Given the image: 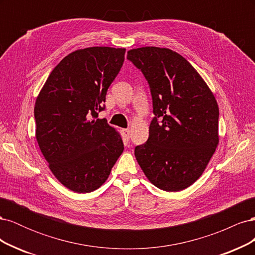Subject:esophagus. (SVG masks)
Instances as JSON below:
<instances>
[{"instance_id": "esophagus-1", "label": "esophagus", "mask_w": 255, "mask_h": 255, "mask_svg": "<svg viewBox=\"0 0 255 255\" xmlns=\"http://www.w3.org/2000/svg\"><path fill=\"white\" fill-rule=\"evenodd\" d=\"M122 133L125 135V137L128 140L129 139V135H130V129L129 128H123L122 129Z\"/></svg>"}]
</instances>
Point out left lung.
Wrapping results in <instances>:
<instances>
[{
  "label": "left lung",
  "mask_w": 255,
  "mask_h": 255,
  "mask_svg": "<svg viewBox=\"0 0 255 255\" xmlns=\"http://www.w3.org/2000/svg\"><path fill=\"white\" fill-rule=\"evenodd\" d=\"M128 59L149 84L154 114L136 159L159 189L183 190L201 176L217 148V102L196 69L172 50L133 49Z\"/></svg>",
  "instance_id": "left-lung-1"
}]
</instances>
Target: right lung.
Here are the masks:
<instances>
[{
  "mask_svg": "<svg viewBox=\"0 0 255 255\" xmlns=\"http://www.w3.org/2000/svg\"><path fill=\"white\" fill-rule=\"evenodd\" d=\"M125 54L109 47L72 52L53 69L36 100L38 144L56 179L75 192L101 186L125 149L107 120L96 119Z\"/></svg>",
  "mask_w": 255,
  "mask_h": 255,
  "instance_id": "obj_1",
  "label": "right lung"
}]
</instances>
